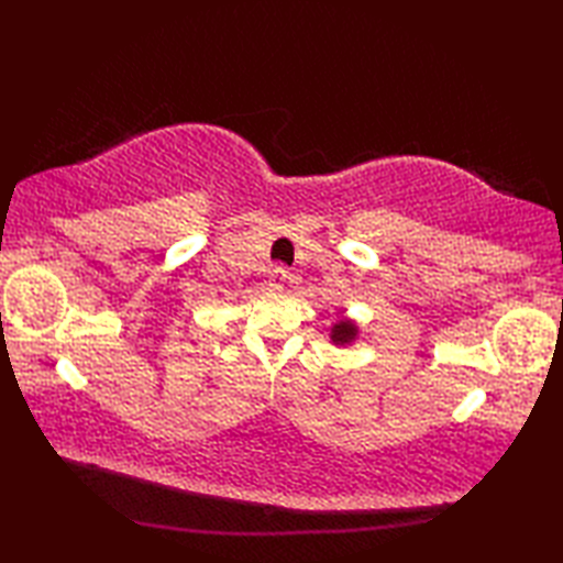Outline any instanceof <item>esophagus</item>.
Wrapping results in <instances>:
<instances>
[{
    "label": "esophagus",
    "instance_id": "1",
    "mask_svg": "<svg viewBox=\"0 0 563 563\" xmlns=\"http://www.w3.org/2000/svg\"><path fill=\"white\" fill-rule=\"evenodd\" d=\"M288 278H290V271L285 268V266H275V268H271V273H268V288H273V290H280L285 283H288Z\"/></svg>",
    "mask_w": 563,
    "mask_h": 563
}]
</instances>
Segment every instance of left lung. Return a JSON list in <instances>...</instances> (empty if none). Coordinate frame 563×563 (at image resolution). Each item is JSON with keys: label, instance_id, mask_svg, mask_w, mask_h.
I'll return each instance as SVG.
<instances>
[{"label": "left lung", "instance_id": "8db88e82", "mask_svg": "<svg viewBox=\"0 0 563 563\" xmlns=\"http://www.w3.org/2000/svg\"><path fill=\"white\" fill-rule=\"evenodd\" d=\"M355 333H357V329H355V324H351V321H339V324L331 329V341L339 345L351 343L355 339Z\"/></svg>", "mask_w": 563, "mask_h": 563}]
</instances>
